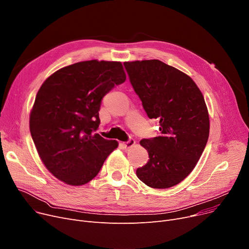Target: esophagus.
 Masks as SVG:
<instances>
[{
    "instance_id": "1",
    "label": "esophagus",
    "mask_w": 249,
    "mask_h": 249,
    "mask_svg": "<svg viewBox=\"0 0 249 249\" xmlns=\"http://www.w3.org/2000/svg\"><path fill=\"white\" fill-rule=\"evenodd\" d=\"M135 143H136L135 139H134V138H131V137H130L128 141L124 142V146H125L126 148H130V147H132L133 145H135Z\"/></svg>"
}]
</instances>
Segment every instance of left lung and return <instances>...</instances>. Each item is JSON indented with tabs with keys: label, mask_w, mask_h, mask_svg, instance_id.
Wrapping results in <instances>:
<instances>
[{
	"label": "left lung",
	"mask_w": 249,
	"mask_h": 249,
	"mask_svg": "<svg viewBox=\"0 0 249 249\" xmlns=\"http://www.w3.org/2000/svg\"><path fill=\"white\" fill-rule=\"evenodd\" d=\"M130 83L150 119L160 120L161 135L142 139L149 155L136 176L153 189L185 179L206 147L210 121L204 97L192 78L159 59L124 62Z\"/></svg>",
	"instance_id": "1"
}]
</instances>
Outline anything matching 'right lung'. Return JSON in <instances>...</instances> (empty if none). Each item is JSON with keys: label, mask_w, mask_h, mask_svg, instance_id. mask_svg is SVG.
I'll return each instance as SVG.
<instances>
[{"label": "right lung", "mask_w": 249, "mask_h": 249, "mask_svg": "<svg viewBox=\"0 0 249 249\" xmlns=\"http://www.w3.org/2000/svg\"><path fill=\"white\" fill-rule=\"evenodd\" d=\"M120 61L87 60L52 73L39 89L30 113V132L48 171L71 186L93 179L118 147L95 133L104 96L123 84Z\"/></svg>", "instance_id": "obj_1"}]
</instances>
